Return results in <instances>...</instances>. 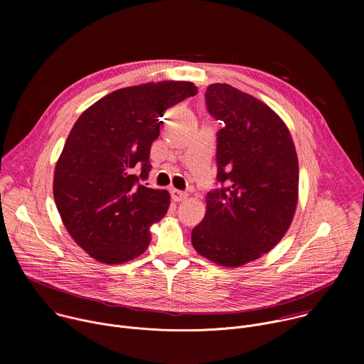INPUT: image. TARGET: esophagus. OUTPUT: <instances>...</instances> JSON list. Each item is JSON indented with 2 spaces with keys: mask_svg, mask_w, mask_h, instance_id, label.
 I'll use <instances>...</instances> for the list:
<instances>
[{
  "mask_svg": "<svg viewBox=\"0 0 364 364\" xmlns=\"http://www.w3.org/2000/svg\"><path fill=\"white\" fill-rule=\"evenodd\" d=\"M171 197H173L174 201H183V200H186V198L188 197V193H187V191H181V190L173 188V190H171Z\"/></svg>",
  "mask_w": 364,
  "mask_h": 364,
  "instance_id": "obj_1",
  "label": "esophagus"
}]
</instances>
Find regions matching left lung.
<instances>
[{
	"label": "left lung",
	"instance_id": "obj_1",
	"mask_svg": "<svg viewBox=\"0 0 364 364\" xmlns=\"http://www.w3.org/2000/svg\"><path fill=\"white\" fill-rule=\"evenodd\" d=\"M218 132V181L191 232L198 255L228 268L261 257L284 237L298 203V157L289 129L267 103L228 83L205 92Z\"/></svg>",
	"mask_w": 364,
	"mask_h": 364
}]
</instances>
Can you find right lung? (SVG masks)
Returning <instances> with one entry per match:
<instances>
[{"instance_id": "1", "label": "right lung", "mask_w": 364, "mask_h": 364, "mask_svg": "<svg viewBox=\"0 0 364 364\" xmlns=\"http://www.w3.org/2000/svg\"><path fill=\"white\" fill-rule=\"evenodd\" d=\"M196 93L194 83L180 80L122 87L75 122L56 163L53 196L69 235L96 261L119 265L148 247L170 194L139 180L151 170L164 111Z\"/></svg>"}]
</instances>
